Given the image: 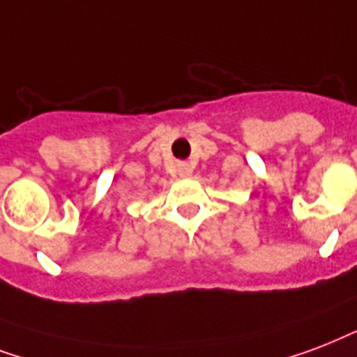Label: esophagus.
I'll list each match as a JSON object with an SVG mask.
<instances>
[{"instance_id":"1","label":"esophagus","mask_w":357,"mask_h":357,"mask_svg":"<svg viewBox=\"0 0 357 357\" xmlns=\"http://www.w3.org/2000/svg\"><path fill=\"white\" fill-rule=\"evenodd\" d=\"M178 175L181 176H192V167L188 164H181V167H178Z\"/></svg>"}]
</instances>
